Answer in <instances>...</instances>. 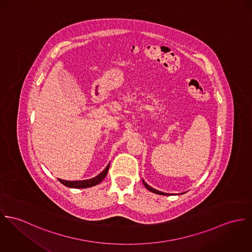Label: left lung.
I'll return each mask as SVG.
<instances>
[{
  "label": "left lung",
  "mask_w": 252,
  "mask_h": 252,
  "mask_svg": "<svg viewBox=\"0 0 252 252\" xmlns=\"http://www.w3.org/2000/svg\"><path fill=\"white\" fill-rule=\"evenodd\" d=\"M143 184H144V186L146 187V189H149L150 191H152V192H154V193H157V194H160V195H170L169 193H164V192H161V191H159V190H157V189H153V188H151L149 185H147L144 181H143Z\"/></svg>",
  "instance_id": "obj_1"
}]
</instances>
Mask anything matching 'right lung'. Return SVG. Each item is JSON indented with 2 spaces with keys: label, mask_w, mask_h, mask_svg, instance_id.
I'll return each mask as SVG.
<instances>
[{
  "label": "right lung",
  "mask_w": 252,
  "mask_h": 252,
  "mask_svg": "<svg viewBox=\"0 0 252 252\" xmlns=\"http://www.w3.org/2000/svg\"><path fill=\"white\" fill-rule=\"evenodd\" d=\"M110 164V163H109ZM109 164L106 166V168L96 177L90 179V180H84V181H64V180H61L58 179L63 186L67 187V188H71V189H87V188H91L94 186L98 185L101 181H103V179L106 177L107 172L109 170Z\"/></svg>",
  "instance_id": "1"
}]
</instances>
